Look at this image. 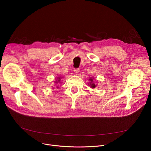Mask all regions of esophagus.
Returning a JSON list of instances; mask_svg holds the SVG:
<instances>
[{
	"mask_svg": "<svg viewBox=\"0 0 151 151\" xmlns=\"http://www.w3.org/2000/svg\"><path fill=\"white\" fill-rule=\"evenodd\" d=\"M74 72H75V73H76V74L79 73V72H80V68H75V69L74 70Z\"/></svg>",
	"mask_w": 151,
	"mask_h": 151,
	"instance_id": "esophagus-1",
	"label": "esophagus"
}]
</instances>
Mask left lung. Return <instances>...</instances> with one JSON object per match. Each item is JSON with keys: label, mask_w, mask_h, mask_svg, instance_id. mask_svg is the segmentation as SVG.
Here are the masks:
<instances>
[{"label": "left lung", "mask_w": 151, "mask_h": 151, "mask_svg": "<svg viewBox=\"0 0 151 151\" xmlns=\"http://www.w3.org/2000/svg\"><path fill=\"white\" fill-rule=\"evenodd\" d=\"M89 81H90V82L89 83V85H90V86L91 87V88H96V85L93 83V79L92 78H90L89 79Z\"/></svg>", "instance_id": "8db88e82"}]
</instances>
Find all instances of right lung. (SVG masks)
Here are the masks:
<instances>
[{"label":"right lung","mask_w":151,"mask_h":151,"mask_svg":"<svg viewBox=\"0 0 151 151\" xmlns=\"http://www.w3.org/2000/svg\"><path fill=\"white\" fill-rule=\"evenodd\" d=\"M60 79H61V78H60V77H58V78H57V80H58L55 81V83L60 82Z\"/></svg>","instance_id":"right-lung-1"}]
</instances>
